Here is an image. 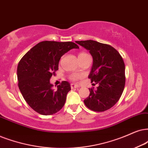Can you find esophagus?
Returning a JSON list of instances; mask_svg holds the SVG:
<instances>
[{
  "instance_id": "esophagus-1",
  "label": "esophagus",
  "mask_w": 148,
  "mask_h": 148,
  "mask_svg": "<svg viewBox=\"0 0 148 148\" xmlns=\"http://www.w3.org/2000/svg\"><path fill=\"white\" fill-rule=\"evenodd\" d=\"M78 87H79L78 85H76V84H74V83L71 84V88H72V89H74V88H78Z\"/></svg>"
}]
</instances>
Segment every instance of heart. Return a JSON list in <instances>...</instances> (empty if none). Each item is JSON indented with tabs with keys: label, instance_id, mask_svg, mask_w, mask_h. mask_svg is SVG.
Masks as SVG:
<instances>
[{
	"label": "heart",
	"instance_id": "heart-1",
	"mask_svg": "<svg viewBox=\"0 0 148 148\" xmlns=\"http://www.w3.org/2000/svg\"><path fill=\"white\" fill-rule=\"evenodd\" d=\"M87 54L85 53V52H80V53L78 55V57H83V56L87 55ZM80 78V75L78 74H72V75H70V78L72 80H76L78 78Z\"/></svg>",
	"mask_w": 148,
	"mask_h": 148
}]
</instances>
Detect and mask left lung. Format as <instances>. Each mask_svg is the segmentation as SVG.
I'll use <instances>...</instances> for the list:
<instances>
[{
  "label": "left lung",
  "mask_w": 148,
  "mask_h": 148,
  "mask_svg": "<svg viewBox=\"0 0 148 148\" xmlns=\"http://www.w3.org/2000/svg\"><path fill=\"white\" fill-rule=\"evenodd\" d=\"M89 50L93 65L88 78L98 84L96 89H89V96L84 103L90 110L105 111L117 103L125 86V65L122 57L111 46L93 40L76 41ZM94 85V83H93Z\"/></svg>",
  "instance_id": "1"
}]
</instances>
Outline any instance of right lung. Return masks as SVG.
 <instances>
[{
  "instance_id": "add662e5",
  "label": "right lung",
  "mask_w": 148,
  "mask_h": 148,
  "mask_svg": "<svg viewBox=\"0 0 148 148\" xmlns=\"http://www.w3.org/2000/svg\"><path fill=\"white\" fill-rule=\"evenodd\" d=\"M72 48H79L71 42L44 41L24 55L17 69L18 87L27 104L43 115H53L64 106L71 90L70 83L62 81L57 90L50 83L58 70L61 57Z\"/></svg>"
}]
</instances>
